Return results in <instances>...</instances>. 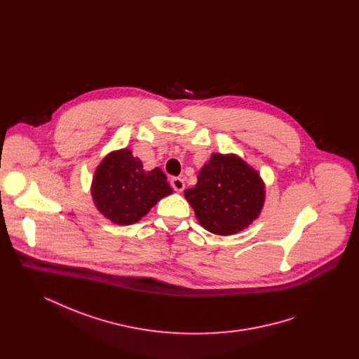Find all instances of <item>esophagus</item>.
<instances>
[{
	"instance_id": "obj_1",
	"label": "esophagus",
	"mask_w": 359,
	"mask_h": 359,
	"mask_svg": "<svg viewBox=\"0 0 359 359\" xmlns=\"http://www.w3.org/2000/svg\"><path fill=\"white\" fill-rule=\"evenodd\" d=\"M171 186L175 191H177V192H182L184 187H186V184H184V180L182 179V177H173L171 180Z\"/></svg>"
}]
</instances>
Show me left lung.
Masks as SVG:
<instances>
[{
  "label": "left lung",
  "mask_w": 359,
  "mask_h": 359,
  "mask_svg": "<svg viewBox=\"0 0 359 359\" xmlns=\"http://www.w3.org/2000/svg\"><path fill=\"white\" fill-rule=\"evenodd\" d=\"M196 219L212 234L231 236L259 215L265 186L256 170L236 154H212L198 175V183L184 191Z\"/></svg>",
  "instance_id": "obj_1"
}]
</instances>
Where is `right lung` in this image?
<instances>
[{"mask_svg": "<svg viewBox=\"0 0 359 359\" xmlns=\"http://www.w3.org/2000/svg\"><path fill=\"white\" fill-rule=\"evenodd\" d=\"M172 194L160 168L145 171L130 149L107 154L98 165L91 195L98 211L117 224L136 223L161 198Z\"/></svg>", "mask_w": 359, "mask_h": 359, "instance_id": "right-lung-1", "label": "right lung"}]
</instances>
